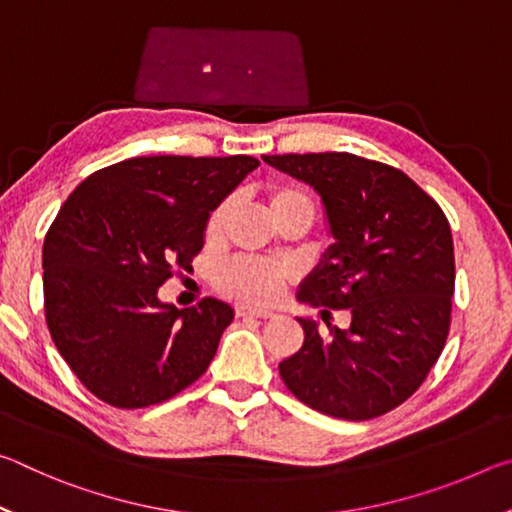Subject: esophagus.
Segmentation results:
<instances>
[{
	"mask_svg": "<svg viewBox=\"0 0 512 512\" xmlns=\"http://www.w3.org/2000/svg\"><path fill=\"white\" fill-rule=\"evenodd\" d=\"M237 316L273 318V316H275V311H271V309H262V307H253V305H239V307H237Z\"/></svg>",
	"mask_w": 512,
	"mask_h": 512,
	"instance_id": "34e87169",
	"label": "esophagus"
}]
</instances>
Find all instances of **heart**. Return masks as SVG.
I'll return each mask as SVG.
<instances>
[{"mask_svg":"<svg viewBox=\"0 0 512 512\" xmlns=\"http://www.w3.org/2000/svg\"><path fill=\"white\" fill-rule=\"evenodd\" d=\"M268 207L273 216H282L289 212H300L307 219H314V201L298 187L277 185L268 192ZM230 201H221L207 216L205 235L216 237L223 228L225 216H228ZM289 273L282 266L259 262V259H235L225 264L219 271V287L230 296L248 300V302H271L280 296Z\"/></svg>","mask_w":512,"mask_h":512,"instance_id":"b5f03b06","label":"heart"}]
</instances>
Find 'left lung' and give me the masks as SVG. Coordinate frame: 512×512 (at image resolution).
<instances>
[{
    "mask_svg": "<svg viewBox=\"0 0 512 512\" xmlns=\"http://www.w3.org/2000/svg\"><path fill=\"white\" fill-rule=\"evenodd\" d=\"M323 198L334 244L298 300L350 311L348 329L298 318L305 343L280 363L314 411L370 420L409 400L445 348L452 323L454 241L445 212L404 171L352 153L264 155Z\"/></svg>",
    "mask_w": 512,
    "mask_h": 512,
    "instance_id": "left-lung-1",
    "label": "left lung"
}]
</instances>
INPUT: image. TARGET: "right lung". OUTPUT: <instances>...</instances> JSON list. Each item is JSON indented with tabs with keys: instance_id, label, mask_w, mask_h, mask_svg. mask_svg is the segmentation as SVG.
<instances>
[{
	"instance_id": "1",
	"label": "right lung",
	"mask_w": 512,
	"mask_h": 512,
	"mask_svg": "<svg viewBox=\"0 0 512 512\" xmlns=\"http://www.w3.org/2000/svg\"><path fill=\"white\" fill-rule=\"evenodd\" d=\"M259 160L151 155L94 171L67 196L42 246L45 318L81 384L117 409H144L203 375L230 305H164L173 268H192L207 216Z\"/></svg>"
}]
</instances>
